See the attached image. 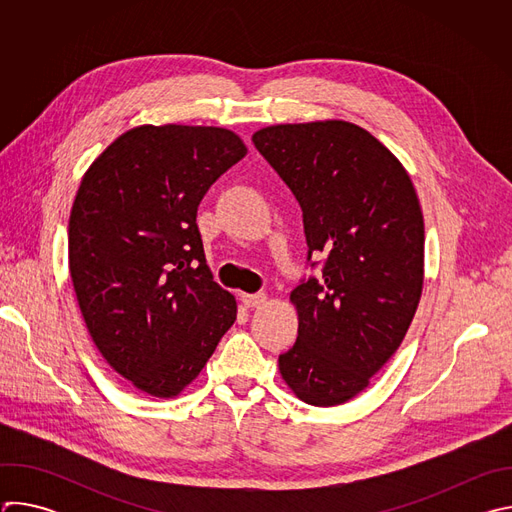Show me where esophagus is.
<instances>
[{"instance_id": "esophagus-1", "label": "esophagus", "mask_w": 512, "mask_h": 512, "mask_svg": "<svg viewBox=\"0 0 512 512\" xmlns=\"http://www.w3.org/2000/svg\"><path fill=\"white\" fill-rule=\"evenodd\" d=\"M239 300L243 302L245 308H259L267 302L265 294H239Z\"/></svg>"}]
</instances>
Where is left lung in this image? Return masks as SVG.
<instances>
[{"instance_id": "8db88e82", "label": "left lung", "mask_w": 512, "mask_h": 512, "mask_svg": "<svg viewBox=\"0 0 512 512\" xmlns=\"http://www.w3.org/2000/svg\"><path fill=\"white\" fill-rule=\"evenodd\" d=\"M304 212L308 261L322 273L291 291L298 340L279 373L304 403L332 407L367 389L401 346L423 289V214L385 145L328 119L253 133Z\"/></svg>"}]
</instances>
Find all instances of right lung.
<instances>
[{
  "instance_id": "1",
  "label": "right lung",
  "mask_w": 512,
  "mask_h": 512,
  "mask_svg": "<svg viewBox=\"0 0 512 512\" xmlns=\"http://www.w3.org/2000/svg\"><path fill=\"white\" fill-rule=\"evenodd\" d=\"M247 156L223 127L139 125L85 172L68 221V269L109 367L152 397L180 395L237 320L196 225L208 188Z\"/></svg>"
}]
</instances>
